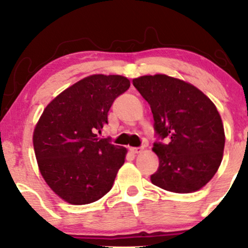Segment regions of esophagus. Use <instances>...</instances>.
Returning <instances> with one entry per match:
<instances>
[{"instance_id":"obj_1","label":"esophagus","mask_w":248,"mask_h":248,"mask_svg":"<svg viewBox=\"0 0 248 248\" xmlns=\"http://www.w3.org/2000/svg\"><path fill=\"white\" fill-rule=\"evenodd\" d=\"M130 152L133 154H141L143 152V148L142 147H135V148H130Z\"/></svg>"}]
</instances>
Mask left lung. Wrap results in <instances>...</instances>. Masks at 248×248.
I'll return each mask as SVG.
<instances>
[{
	"instance_id": "obj_1",
	"label": "left lung",
	"mask_w": 248,
	"mask_h": 248,
	"mask_svg": "<svg viewBox=\"0 0 248 248\" xmlns=\"http://www.w3.org/2000/svg\"><path fill=\"white\" fill-rule=\"evenodd\" d=\"M134 86L152 108L160 160L152 183L170 192L190 193L211 181L223 160L224 124L215 104L190 82L167 75L142 76Z\"/></svg>"
}]
</instances>
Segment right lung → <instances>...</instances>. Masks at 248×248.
I'll return each instance as SVG.
<instances>
[{
    "instance_id": "add662e5",
    "label": "right lung",
    "mask_w": 248,
    "mask_h": 248,
    "mask_svg": "<svg viewBox=\"0 0 248 248\" xmlns=\"http://www.w3.org/2000/svg\"><path fill=\"white\" fill-rule=\"evenodd\" d=\"M129 86L124 76H88L43 110L32 135L37 164L50 189L66 203H93L112 189L127 149L95 133L108 124L113 101Z\"/></svg>"
}]
</instances>
